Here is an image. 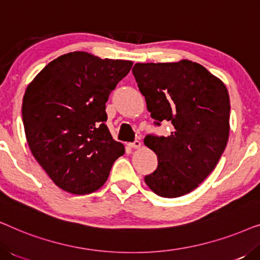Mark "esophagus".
<instances>
[{
	"instance_id": "34e87169",
	"label": "esophagus",
	"mask_w": 260,
	"mask_h": 260,
	"mask_svg": "<svg viewBox=\"0 0 260 260\" xmlns=\"http://www.w3.org/2000/svg\"><path fill=\"white\" fill-rule=\"evenodd\" d=\"M141 145H142V143H141L140 141H135L134 143H130L129 144V147L133 148V149H140Z\"/></svg>"
}]
</instances>
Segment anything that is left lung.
<instances>
[{
	"instance_id": "1",
	"label": "left lung",
	"mask_w": 260,
	"mask_h": 260,
	"mask_svg": "<svg viewBox=\"0 0 260 260\" xmlns=\"http://www.w3.org/2000/svg\"><path fill=\"white\" fill-rule=\"evenodd\" d=\"M133 73L156 124L172 123L165 137L147 136L157 169L144 177L162 198L193 191L218 165L230 136V95L225 84L190 60L135 63Z\"/></svg>"
}]
</instances>
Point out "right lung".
I'll use <instances>...</instances> for the list:
<instances>
[{
	"mask_svg": "<svg viewBox=\"0 0 260 260\" xmlns=\"http://www.w3.org/2000/svg\"><path fill=\"white\" fill-rule=\"evenodd\" d=\"M133 63L71 52L46 65L27 86L22 119L28 145L61 189L78 195L98 190L125 152L106 126L105 103Z\"/></svg>",
	"mask_w": 260,
	"mask_h": 260,
	"instance_id": "add662e5",
	"label": "right lung"
}]
</instances>
